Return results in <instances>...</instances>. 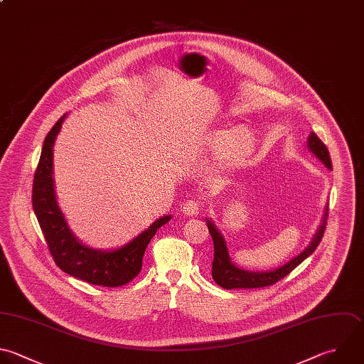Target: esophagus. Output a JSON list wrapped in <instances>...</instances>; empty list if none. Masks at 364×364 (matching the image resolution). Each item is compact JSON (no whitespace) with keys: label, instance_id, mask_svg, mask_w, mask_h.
<instances>
[{"label":"esophagus","instance_id":"1","mask_svg":"<svg viewBox=\"0 0 364 364\" xmlns=\"http://www.w3.org/2000/svg\"><path fill=\"white\" fill-rule=\"evenodd\" d=\"M202 210V203L198 202V200H188L185 205H183V213L189 218H193V216H198Z\"/></svg>","mask_w":364,"mask_h":364}]
</instances>
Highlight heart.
<instances>
[{
	"label": "heart",
	"instance_id": "b5f03b06",
	"mask_svg": "<svg viewBox=\"0 0 364 364\" xmlns=\"http://www.w3.org/2000/svg\"><path fill=\"white\" fill-rule=\"evenodd\" d=\"M210 148L222 151V159L229 165L245 162L256 148V135L246 127L218 129L209 138Z\"/></svg>",
	"mask_w": 364,
	"mask_h": 364
}]
</instances>
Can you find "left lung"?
Returning <instances> with one entry per match:
<instances>
[{
    "label": "left lung",
    "instance_id": "left-lung-1",
    "mask_svg": "<svg viewBox=\"0 0 364 364\" xmlns=\"http://www.w3.org/2000/svg\"><path fill=\"white\" fill-rule=\"evenodd\" d=\"M309 149L328 168L331 169V159H330V154L327 151V146L320 141V138L311 132L309 136ZM326 216H327V209L323 218V223L318 228L313 242L296 257H293L290 262H287L286 264L272 270V272H247L243 269L236 267L228 255V247L226 243L222 237V235L218 232V229L215 228V225L210 220H206L208 223V229L209 233L213 239V249H215V255H213V262H212V277L213 280L223 289H255V287H264V286H272L276 282H279L280 279H283L286 274H289L294 267H297L306 257H309L316 247L318 246L324 229H326Z\"/></svg>",
    "mask_w": 364,
    "mask_h": 364
}]
</instances>
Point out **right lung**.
Returning <instances> with one entry per match:
<instances>
[{"mask_svg": "<svg viewBox=\"0 0 364 364\" xmlns=\"http://www.w3.org/2000/svg\"><path fill=\"white\" fill-rule=\"evenodd\" d=\"M65 115L46 136L41 158L34 173L33 208L55 264L77 279L104 287H119L129 283L142 269V257L156 230L171 220V215L155 220L145 232L128 245L101 252L84 246L68 229L58 208L53 179V146Z\"/></svg>", "mask_w": 364, "mask_h": 364, "instance_id": "add662e5", "label": "right lung"}]
</instances>
